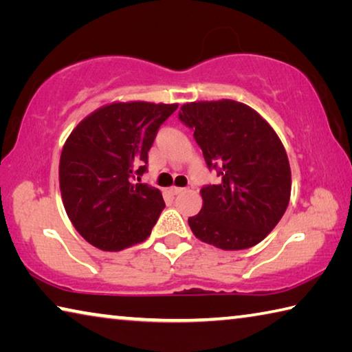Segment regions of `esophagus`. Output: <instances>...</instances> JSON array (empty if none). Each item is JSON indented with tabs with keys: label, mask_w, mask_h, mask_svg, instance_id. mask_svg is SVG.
<instances>
[{
	"label": "esophagus",
	"mask_w": 352,
	"mask_h": 352,
	"mask_svg": "<svg viewBox=\"0 0 352 352\" xmlns=\"http://www.w3.org/2000/svg\"><path fill=\"white\" fill-rule=\"evenodd\" d=\"M183 190H184V188H178V186H172V188H170V192L175 194V195H177V194H182Z\"/></svg>",
	"instance_id": "obj_1"
}]
</instances>
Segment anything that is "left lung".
<instances>
[{
  "instance_id": "1",
  "label": "left lung",
  "mask_w": 352,
  "mask_h": 352,
  "mask_svg": "<svg viewBox=\"0 0 352 352\" xmlns=\"http://www.w3.org/2000/svg\"><path fill=\"white\" fill-rule=\"evenodd\" d=\"M182 121L194 130L208 168L219 184L201 188L197 216L188 219L194 236L217 248L254 247L287 210L292 174L281 140L258 111L233 99L182 105Z\"/></svg>"
}]
</instances>
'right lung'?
Wrapping results in <instances>:
<instances>
[{"label":"right lung","instance_id":"right-lung-1","mask_svg":"<svg viewBox=\"0 0 352 352\" xmlns=\"http://www.w3.org/2000/svg\"><path fill=\"white\" fill-rule=\"evenodd\" d=\"M177 107L116 100L83 118L65 141L58 164L63 206L93 247L119 252L151 236L164 208L162 190L132 177L147 169L155 135Z\"/></svg>","mask_w":352,"mask_h":352}]
</instances>
